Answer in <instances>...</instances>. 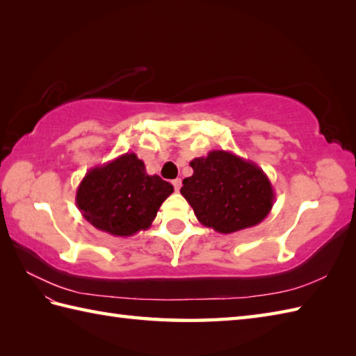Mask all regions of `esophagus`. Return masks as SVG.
<instances>
[{
	"label": "esophagus",
	"mask_w": 356,
	"mask_h": 356,
	"mask_svg": "<svg viewBox=\"0 0 356 356\" xmlns=\"http://www.w3.org/2000/svg\"><path fill=\"white\" fill-rule=\"evenodd\" d=\"M172 186H174V190L179 191L180 186H182V180H180V179H174V180H172Z\"/></svg>",
	"instance_id": "34e87169"
}]
</instances>
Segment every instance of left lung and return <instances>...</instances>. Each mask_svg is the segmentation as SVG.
<instances>
[{
	"instance_id": "obj_1",
	"label": "left lung",
	"mask_w": 356,
	"mask_h": 356,
	"mask_svg": "<svg viewBox=\"0 0 356 356\" xmlns=\"http://www.w3.org/2000/svg\"><path fill=\"white\" fill-rule=\"evenodd\" d=\"M193 176L180 188L197 220L220 234L261 223L274 207L275 193L259 165L225 149L190 162Z\"/></svg>"
}]
</instances>
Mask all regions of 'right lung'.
Masks as SVG:
<instances>
[{"label": "right lung", "instance_id": "add662e5", "mask_svg": "<svg viewBox=\"0 0 356 356\" xmlns=\"http://www.w3.org/2000/svg\"><path fill=\"white\" fill-rule=\"evenodd\" d=\"M174 188L154 174L134 153L93 166L81 180L76 207L96 229L115 237H131L148 229Z\"/></svg>", "mask_w": 356, "mask_h": 356}]
</instances>
